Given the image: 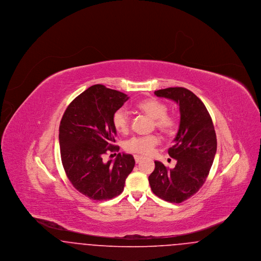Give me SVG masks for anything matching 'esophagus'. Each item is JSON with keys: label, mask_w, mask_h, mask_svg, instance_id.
Here are the masks:
<instances>
[{"label": "esophagus", "mask_w": 261, "mask_h": 261, "mask_svg": "<svg viewBox=\"0 0 261 261\" xmlns=\"http://www.w3.org/2000/svg\"><path fill=\"white\" fill-rule=\"evenodd\" d=\"M134 159H135V162H136V163H139L141 161H143V160H144V159H143L142 156H140V155H135V156H134Z\"/></svg>", "instance_id": "esophagus-1"}]
</instances>
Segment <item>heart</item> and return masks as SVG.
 <instances>
[{"label":"heart","instance_id":"b5f03b06","mask_svg":"<svg viewBox=\"0 0 261 261\" xmlns=\"http://www.w3.org/2000/svg\"><path fill=\"white\" fill-rule=\"evenodd\" d=\"M138 111L143 112L149 118L153 119V127L164 135H172L177 128L178 121L172 114L167 113L168 107L154 98L142 99L136 103ZM112 125L120 134L128 133L131 125L130 116L127 111L120 108L112 115ZM160 140L155 135L146 137H134L125 143V149L141 155H148L159 144Z\"/></svg>","mask_w":261,"mask_h":261}]
</instances>
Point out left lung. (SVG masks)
Here are the masks:
<instances>
[{"mask_svg": "<svg viewBox=\"0 0 261 261\" xmlns=\"http://www.w3.org/2000/svg\"><path fill=\"white\" fill-rule=\"evenodd\" d=\"M154 94L179 106L180 125L168 154L177 161L172 169L154 162L149 176L152 193L169 202L180 203L194 196L210 173L217 148L211 115L203 102L186 88H166Z\"/></svg>", "mask_w": 261, "mask_h": 261, "instance_id": "left-lung-1", "label": "left lung"}]
</instances>
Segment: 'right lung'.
<instances>
[{"instance_id":"right-lung-1","label":"right lung","mask_w":261,"mask_h":261,"mask_svg":"<svg viewBox=\"0 0 261 261\" xmlns=\"http://www.w3.org/2000/svg\"><path fill=\"white\" fill-rule=\"evenodd\" d=\"M129 97L119 91L93 85L67 107L60 124L62 165L75 189L94 200H107L123 192L125 180L134 168L132 154L118 153L114 161L103 162L114 146L116 130L112 115Z\"/></svg>"}]
</instances>
